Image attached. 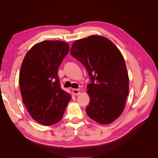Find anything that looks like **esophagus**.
Returning <instances> with one entry per match:
<instances>
[{
	"label": "esophagus",
	"instance_id": "esophagus-1",
	"mask_svg": "<svg viewBox=\"0 0 158 158\" xmlns=\"http://www.w3.org/2000/svg\"><path fill=\"white\" fill-rule=\"evenodd\" d=\"M73 94L75 95H78L80 94V89H73Z\"/></svg>",
	"mask_w": 158,
	"mask_h": 158
}]
</instances>
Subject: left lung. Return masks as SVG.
<instances>
[{
	"instance_id": "obj_1",
	"label": "left lung",
	"mask_w": 158,
	"mask_h": 158,
	"mask_svg": "<svg viewBox=\"0 0 158 158\" xmlns=\"http://www.w3.org/2000/svg\"><path fill=\"white\" fill-rule=\"evenodd\" d=\"M70 54L86 69L92 80L88 85V115L102 125L114 121L125 107L129 78L124 57L108 38L90 35L75 41Z\"/></svg>"
}]
</instances>
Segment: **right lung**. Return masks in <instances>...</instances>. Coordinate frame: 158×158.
<instances>
[{"label":"right lung","instance_id":"1","mask_svg":"<svg viewBox=\"0 0 158 158\" xmlns=\"http://www.w3.org/2000/svg\"><path fill=\"white\" fill-rule=\"evenodd\" d=\"M69 52L67 43L44 41L27 51L22 63L19 84L23 103L31 117L43 125L60 121L72 98L61 89L57 74Z\"/></svg>","mask_w":158,"mask_h":158}]
</instances>
